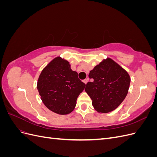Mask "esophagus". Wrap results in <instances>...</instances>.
<instances>
[{
  "label": "esophagus",
  "instance_id": "1",
  "mask_svg": "<svg viewBox=\"0 0 157 157\" xmlns=\"http://www.w3.org/2000/svg\"><path fill=\"white\" fill-rule=\"evenodd\" d=\"M88 78H86V79H84V80H83V82H84V83L85 84H86L87 82H88Z\"/></svg>",
  "mask_w": 157,
  "mask_h": 157
}]
</instances>
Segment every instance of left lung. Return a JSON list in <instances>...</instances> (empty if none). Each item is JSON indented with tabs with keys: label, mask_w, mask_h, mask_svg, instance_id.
Returning <instances> with one entry per match:
<instances>
[{
	"label": "left lung",
	"mask_w": 157,
	"mask_h": 157,
	"mask_svg": "<svg viewBox=\"0 0 157 157\" xmlns=\"http://www.w3.org/2000/svg\"><path fill=\"white\" fill-rule=\"evenodd\" d=\"M88 76L94 80L86 84L85 91L98 113L113 111L124 101L130 87V75L115 61L103 59Z\"/></svg>",
	"instance_id": "1"
}]
</instances>
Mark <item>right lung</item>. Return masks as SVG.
I'll return each mask as SVG.
<instances>
[{
	"mask_svg": "<svg viewBox=\"0 0 157 157\" xmlns=\"http://www.w3.org/2000/svg\"><path fill=\"white\" fill-rule=\"evenodd\" d=\"M85 86L78 73L71 69L69 61L61 57H56L42 69L37 82L41 100L59 115H67L74 110Z\"/></svg>",
	"mask_w": 157,
	"mask_h": 157,
	"instance_id": "1",
	"label": "right lung"
}]
</instances>
